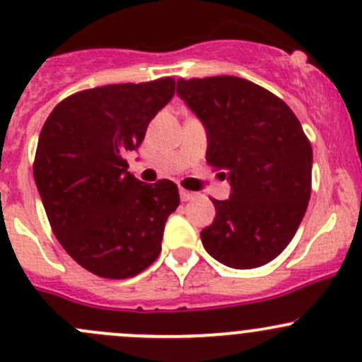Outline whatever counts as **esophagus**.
Listing matches in <instances>:
<instances>
[{"instance_id": "esophagus-1", "label": "esophagus", "mask_w": 362, "mask_h": 362, "mask_svg": "<svg viewBox=\"0 0 362 362\" xmlns=\"http://www.w3.org/2000/svg\"><path fill=\"white\" fill-rule=\"evenodd\" d=\"M196 194L194 192H189L185 191V189H180V199L182 202H191V199H194Z\"/></svg>"}]
</instances>
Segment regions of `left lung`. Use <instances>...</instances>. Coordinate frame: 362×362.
Here are the masks:
<instances>
[{"label":"left lung","instance_id":"1","mask_svg":"<svg viewBox=\"0 0 362 362\" xmlns=\"http://www.w3.org/2000/svg\"><path fill=\"white\" fill-rule=\"evenodd\" d=\"M177 94L206 131V163L224 170L229 199H211L204 250L235 269L273 261L298 231L312 192V145L280 98L238 76L180 78Z\"/></svg>","mask_w":362,"mask_h":362}]
</instances>
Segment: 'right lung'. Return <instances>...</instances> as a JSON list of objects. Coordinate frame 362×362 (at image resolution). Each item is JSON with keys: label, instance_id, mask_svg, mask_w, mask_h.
Listing matches in <instances>:
<instances>
[{"label": "right lung", "instance_id": "add662e5", "mask_svg": "<svg viewBox=\"0 0 362 362\" xmlns=\"http://www.w3.org/2000/svg\"><path fill=\"white\" fill-rule=\"evenodd\" d=\"M173 94L170 76L94 87L61 101L43 124L33 166L40 198L63 249L94 275L129 279L158 259L178 189L136 180L124 156Z\"/></svg>", "mask_w": 362, "mask_h": 362}]
</instances>
